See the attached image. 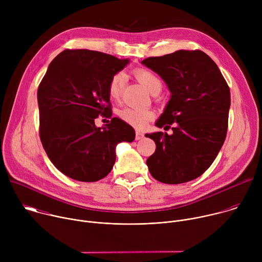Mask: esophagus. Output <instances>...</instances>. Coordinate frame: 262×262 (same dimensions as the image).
Masks as SVG:
<instances>
[{
  "label": "esophagus",
  "mask_w": 262,
  "mask_h": 262,
  "mask_svg": "<svg viewBox=\"0 0 262 262\" xmlns=\"http://www.w3.org/2000/svg\"><path fill=\"white\" fill-rule=\"evenodd\" d=\"M144 138V133L141 130L136 132V140H142Z\"/></svg>",
  "instance_id": "obj_1"
}]
</instances>
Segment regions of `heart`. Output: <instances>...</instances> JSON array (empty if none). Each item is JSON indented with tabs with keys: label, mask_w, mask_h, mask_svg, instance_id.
Masks as SVG:
<instances>
[{
	"label": "heart",
	"mask_w": 262,
	"mask_h": 262,
	"mask_svg": "<svg viewBox=\"0 0 262 262\" xmlns=\"http://www.w3.org/2000/svg\"><path fill=\"white\" fill-rule=\"evenodd\" d=\"M135 76L137 80L149 91L151 94L160 92L162 89V81L152 71L139 68L135 70ZM124 84V74L117 73L112 78L108 84V95L112 99H118L121 95L122 88ZM120 118L127 122L128 124L142 128L144 127L149 121H150L155 114L151 110L145 108V107H124L119 112Z\"/></svg>",
	"instance_id": "1"
}]
</instances>
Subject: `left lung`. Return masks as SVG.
<instances>
[{
    "label": "left lung",
    "instance_id": "left-lung-1",
    "mask_svg": "<svg viewBox=\"0 0 262 262\" xmlns=\"http://www.w3.org/2000/svg\"><path fill=\"white\" fill-rule=\"evenodd\" d=\"M166 83L171 96L156 125L172 135L146 134L157 149L146 161L157 180L178 184L202 175L225 141L230 90L222 73L202 51H176L141 62Z\"/></svg>",
    "mask_w": 262,
    "mask_h": 262
}]
</instances>
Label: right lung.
I'll use <instances>...</instances> for the list:
<instances>
[{
	"mask_svg": "<svg viewBox=\"0 0 262 262\" xmlns=\"http://www.w3.org/2000/svg\"><path fill=\"white\" fill-rule=\"evenodd\" d=\"M129 63L89 50H65L49 65L38 91L39 135L54 166L64 175L93 182L105 177L116 161V146L133 142L135 129L111 118L108 84Z\"/></svg>",
	"mask_w": 262,
	"mask_h": 262,
	"instance_id": "obj_1",
	"label": "right lung"
}]
</instances>
